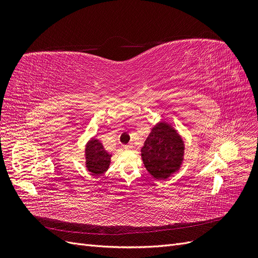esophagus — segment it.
<instances>
[{
	"label": "esophagus",
	"mask_w": 258,
	"mask_h": 258,
	"mask_svg": "<svg viewBox=\"0 0 258 258\" xmlns=\"http://www.w3.org/2000/svg\"><path fill=\"white\" fill-rule=\"evenodd\" d=\"M134 145H132V144H128V145H123V148H124V150H126V151H130V150H134Z\"/></svg>",
	"instance_id": "esophagus-1"
}]
</instances>
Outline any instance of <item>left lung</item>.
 Wrapping results in <instances>:
<instances>
[{"instance_id": "left-lung-1", "label": "left lung", "mask_w": 258, "mask_h": 258, "mask_svg": "<svg viewBox=\"0 0 258 258\" xmlns=\"http://www.w3.org/2000/svg\"><path fill=\"white\" fill-rule=\"evenodd\" d=\"M141 152L148 172L155 178L166 179L181 166L184 143L174 129L160 122L153 128Z\"/></svg>"}]
</instances>
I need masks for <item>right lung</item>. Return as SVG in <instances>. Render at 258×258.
Listing matches in <instances>:
<instances>
[{"label": "right lung", "instance_id": "1", "mask_svg": "<svg viewBox=\"0 0 258 258\" xmlns=\"http://www.w3.org/2000/svg\"><path fill=\"white\" fill-rule=\"evenodd\" d=\"M86 166L92 174H102L108 169L111 155L108 154L102 143L92 139L86 146Z\"/></svg>", "mask_w": 258, "mask_h": 258}]
</instances>
